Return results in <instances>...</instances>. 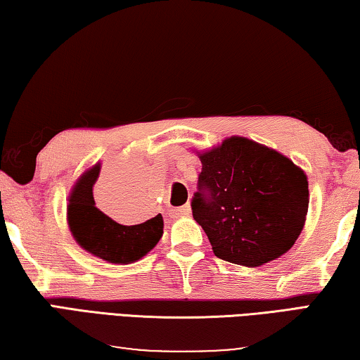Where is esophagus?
<instances>
[{"label": "esophagus", "instance_id": "1", "mask_svg": "<svg viewBox=\"0 0 360 360\" xmlns=\"http://www.w3.org/2000/svg\"><path fill=\"white\" fill-rule=\"evenodd\" d=\"M191 214V206L190 204H185V206L181 207H176L172 211V215H180V217H184V215H190Z\"/></svg>", "mask_w": 360, "mask_h": 360}]
</instances>
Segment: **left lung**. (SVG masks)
<instances>
[{
    "label": "left lung",
    "instance_id": "1",
    "mask_svg": "<svg viewBox=\"0 0 360 360\" xmlns=\"http://www.w3.org/2000/svg\"><path fill=\"white\" fill-rule=\"evenodd\" d=\"M196 154L202 170L193 217L215 256L259 267L288 252L306 224V172L285 154L245 136L225 138Z\"/></svg>",
    "mask_w": 360,
    "mask_h": 360
}]
</instances>
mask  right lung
<instances>
[{
  "instance_id": "add662e5",
  "label": "right lung",
  "mask_w": 360,
  "mask_h": 360,
  "mask_svg": "<svg viewBox=\"0 0 360 360\" xmlns=\"http://www.w3.org/2000/svg\"><path fill=\"white\" fill-rule=\"evenodd\" d=\"M101 162L88 167L72 186L68 204V224L82 250L110 264L140 261L158 245L164 233L162 215L138 225H122L95 206V186Z\"/></svg>"
}]
</instances>
